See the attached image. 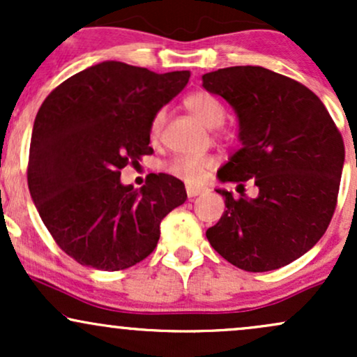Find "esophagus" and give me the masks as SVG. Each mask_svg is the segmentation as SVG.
Masks as SVG:
<instances>
[{
    "label": "esophagus",
    "mask_w": 357,
    "mask_h": 357,
    "mask_svg": "<svg viewBox=\"0 0 357 357\" xmlns=\"http://www.w3.org/2000/svg\"><path fill=\"white\" fill-rule=\"evenodd\" d=\"M204 192V188H199V186H191V184H188L186 186V195L190 196V198H195V196H199Z\"/></svg>",
    "instance_id": "obj_1"
}]
</instances>
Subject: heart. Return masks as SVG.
<instances>
[{
	"instance_id": "heart-1",
	"label": "heart",
	"mask_w": 357,
	"mask_h": 357,
	"mask_svg": "<svg viewBox=\"0 0 357 357\" xmlns=\"http://www.w3.org/2000/svg\"><path fill=\"white\" fill-rule=\"evenodd\" d=\"M184 107L198 119L199 122H203L204 126L215 129V127L223 126L225 119H227V110L225 105L221 104L218 97H215L210 92H204V90H196V92L188 93L184 97ZM166 114L165 110H158L154 112V116L151 117L149 122V137L151 141H158L161 137L162 126H165ZM213 166V161L206 155H174L169 161H166L162 165V169L166 173L176 176V178H181L184 181L190 184L203 181V178L206 176L208 169Z\"/></svg>"
}]
</instances>
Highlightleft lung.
<instances>
[{"label":"left lung","mask_w":357,"mask_h":357,"mask_svg":"<svg viewBox=\"0 0 357 357\" xmlns=\"http://www.w3.org/2000/svg\"><path fill=\"white\" fill-rule=\"evenodd\" d=\"M203 87L235 109L243 147L220 169L221 181L252 179L255 199L216 190L227 211L206 238L225 260L268 272L321 240L335 211L344 141L321 99L301 82L264 67L204 73Z\"/></svg>","instance_id":"left-lung-1"}]
</instances>
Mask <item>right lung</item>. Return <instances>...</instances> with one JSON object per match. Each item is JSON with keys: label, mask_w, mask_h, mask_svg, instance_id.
<instances>
[{"label": "right lung", "mask_w": 357, "mask_h": 357, "mask_svg": "<svg viewBox=\"0 0 357 357\" xmlns=\"http://www.w3.org/2000/svg\"><path fill=\"white\" fill-rule=\"evenodd\" d=\"M191 73H154L102 61L61 82L36 114L28 188L56 245L85 267L117 272L154 252L161 220L186 202L171 174H149L141 190L122 186L121 169L149 147L154 112Z\"/></svg>", "instance_id": "add662e5"}]
</instances>
